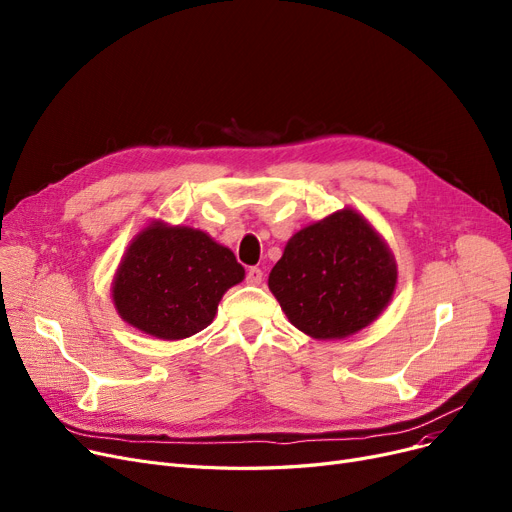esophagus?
Segmentation results:
<instances>
[{
	"mask_svg": "<svg viewBox=\"0 0 512 512\" xmlns=\"http://www.w3.org/2000/svg\"><path fill=\"white\" fill-rule=\"evenodd\" d=\"M261 278H263V272L259 270V267H249V270H247V284L257 286V284H261Z\"/></svg>",
	"mask_w": 512,
	"mask_h": 512,
	"instance_id": "obj_1",
	"label": "esophagus"
}]
</instances>
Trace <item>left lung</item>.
<instances>
[{"label": "left lung", "mask_w": 512, "mask_h": 512, "mask_svg": "<svg viewBox=\"0 0 512 512\" xmlns=\"http://www.w3.org/2000/svg\"><path fill=\"white\" fill-rule=\"evenodd\" d=\"M396 278L384 238L346 207L294 234L267 286L294 328L315 340H340L378 319Z\"/></svg>", "instance_id": "8db88e82"}]
</instances>
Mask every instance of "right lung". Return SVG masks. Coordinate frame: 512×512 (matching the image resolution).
Wrapping results in <instances>:
<instances>
[{
  "mask_svg": "<svg viewBox=\"0 0 512 512\" xmlns=\"http://www.w3.org/2000/svg\"><path fill=\"white\" fill-rule=\"evenodd\" d=\"M245 267L207 232L151 222L126 249L114 276L118 315L159 340H182L207 328L224 292Z\"/></svg>",
  "mask_w": 512,
  "mask_h": 512,
  "instance_id": "obj_1",
  "label": "right lung"
}]
</instances>
